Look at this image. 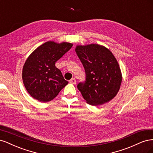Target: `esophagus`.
<instances>
[{
  "instance_id": "1",
  "label": "esophagus",
  "mask_w": 153,
  "mask_h": 153,
  "mask_svg": "<svg viewBox=\"0 0 153 153\" xmlns=\"http://www.w3.org/2000/svg\"><path fill=\"white\" fill-rule=\"evenodd\" d=\"M69 82L71 83V84H76V80L75 78H71L70 80H69Z\"/></svg>"
}]
</instances>
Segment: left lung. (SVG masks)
<instances>
[{"label": "left lung", "instance_id": "left-lung-1", "mask_svg": "<svg viewBox=\"0 0 153 153\" xmlns=\"http://www.w3.org/2000/svg\"><path fill=\"white\" fill-rule=\"evenodd\" d=\"M75 52L85 71V81L77 87L86 102L98 106L112 100L122 82L121 69L112 52L98 44L77 45Z\"/></svg>", "mask_w": 153, "mask_h": 153}]
</instances>
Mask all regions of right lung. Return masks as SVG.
<instances>
[{"mask_svg":"<svg viewBox=\"0 0 153 153\" xmlns=\"http://www.w3.org/2000/svg\"><path fill=\"white\" fill-rule=\"evenodd\" d=\"M73 44L47 41L37 48L23 67L22 79L27 92L40 102L53 100L68 82L55 62L71 49Z\"/></svg>","mask_w":153,"mask_h":153,"instance_id":"right-lung-1","label":"right lung"}]
</instances>
